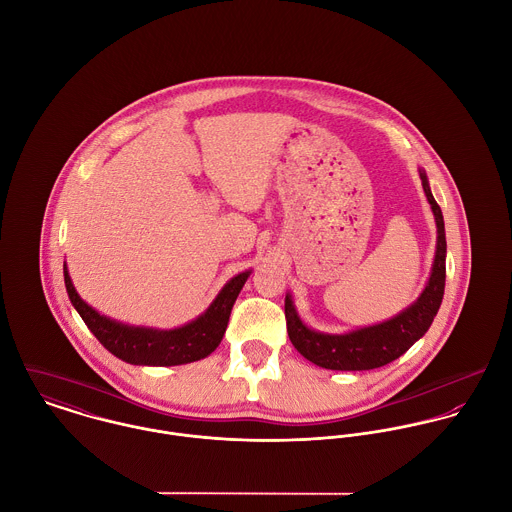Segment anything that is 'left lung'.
I'll list each match as a JSON object with an SVG mask.
<instances>
[{"instance_id": "left-lung-1", "label": "left lung", "mask_w": 512, "mask_h": 512, "mask_svg": "<svg viewBox=\"0 0 512 512\" xmlns=\"http://www.w3.org/2000/svg\"><path fill=\"white\" fill-rule=\"evenodd\" d=\"M420 179L428 203L432 205L436 226H438V244L436 258L432 266L430 280L420 293V297L406 307L396 317L382 321L378 325L363 327L343 335H329L309 329L297 315L292 295H286V323L288 335L293 347L313 365L331 368V370H370L388 365L404 355L424 333L430 329L438 313L443 288H445V226L426 171L420 169Z\"/></svg>"}]
</instances>
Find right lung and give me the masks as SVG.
<instances>
[{"label": "right lung", "mask_w": 512, "mask_h": 512, "mask_svg": "<svg viewBox=\"0 0 512 512\" xmlns=\"http://www.w3.org/2000/svg\"><path fill=\"white\" fill-rule=\"evenodd\" d=\"M63 272L69 299L78 315L82 317V321L86 323V327L92 331V335L114 357L130 365L144 366L187 365L209 357L219 347L228 325L232 305L250 276L248 270L226 282L219 295L215 297V301L209 305V309L195 321L177 329L163 331L124 325L110 317L100 315L86 301H82L74 290L67 264L63 266Z\"/></svg>", "instance_id": "right-lung-1"}]
</instances>
